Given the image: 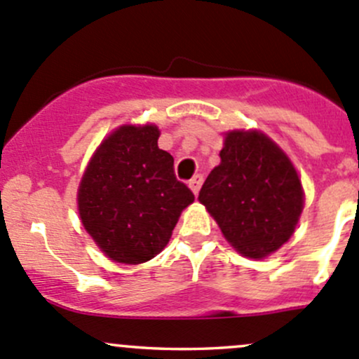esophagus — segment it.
<instances>
[{"instance_id":"1","label":"esophagus","mask_w":359,"mask_h":359,"mask_svg":"<svg viewBox=\"0 0 359 359\" xmlns=\"http://www.w3.org/2000/svg\"><path fill=\"white\" fill-rule=\"evenodd\" d=\"M201 184H203V175H194L193 179L189 180L191 191H193L194 194H198V193H200V189H201Z\"/></svg>"}]
</instances>
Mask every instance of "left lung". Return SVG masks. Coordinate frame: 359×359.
Segmentation results:
<instances>
[{
  "mask_svg": "<svg viewBox=\"0 0 359 359\" xmlns=\"http://www.w3.org/2000/svg\"><path fill=\"white\" fill-rule=\"evenodd\" d=\"M302 186L287 154L259 132H229L200 191L226 240L245 257L276 252L295 231Z\"/></svg>",
  "mask_w": 359,
  "mask_h": 359,
  "instance_id": "8db88e82",
  "label": "left lung"
}]
</instances>
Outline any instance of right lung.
<instances>
[{
	"mask_svg": "<svg viewBox=\"0 0 359 359\" xmlns=\"http://www.w3.org/2000/svg\"><path fill=\"white\" fill-rule=\"evenodd\" d=\"M154 125H126L93 154L78 191L81 222L114 262L142 264L168 243L194 194L177 180Z\"/></svg>",
	"mask_w": 359,
	"mask_h": 359,
	"instance_id": "right-lung-1",
	"label": "right lung"
}]
</instances>
